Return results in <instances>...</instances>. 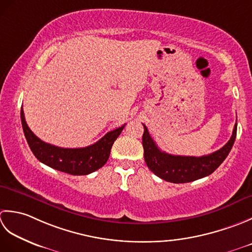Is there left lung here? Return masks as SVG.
<instances>
[{"label":"left lung","mask_w":252,"mask_h":252,"mask_svg":"<svg viewBox=\"0 0 252 252\" xmlns=\"http://www.w3.org/2000/svg\"><path fill=\"white\" fill-rule=\"evenodd\" d=\"M143 128H145L142 136V146L145 150L143 157L148 167L158 177L174 184L193 182L212 174L232 150L237 133V124H235L232 137L220 150L208 156L185 157L168 155L161 151L151 138L145 124Z\"/></svg>","instance_id":"8db88e82"}]
</instances>
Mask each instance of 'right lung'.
<instances>
[{
    "label": "right lung",
    "instance_id": "1",
    "mask_svg": "<svg viewBox=\"0 0 252 252\" xmlns=\"http://www.w3.org/2000/svg\"><path fill=\"white\" fill-rule=\"evenodd\" d=\"M20 119L26 139L34 157L45 165L71 175H88L102 167L109 160L113 143L125 125L111 130L99 141L85 148H60L42 141L30 130L22 107Z\"/></svg>",
    "mask_w": 252,
    "mask_h": 252
}]
</instances>
